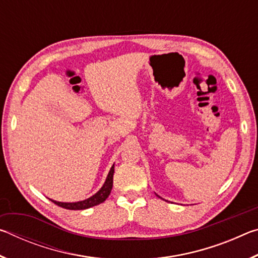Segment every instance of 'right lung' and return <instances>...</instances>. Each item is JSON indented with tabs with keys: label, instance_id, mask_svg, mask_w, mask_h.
<instances>
[{
	"label": "right lung",
	"instance_id": "add662e5",
	"mask_svg": "<svg viewBox=\"0 0 258 258\" xmlns=\"http://www.w3.org/2000/svg\"><path fill=\"white\" fill-rule=\"evenodd\" d=\"M113 172H115V169H113V165H112V167L110 168V172L108 174L107 180L104 182L103 186L97 192V194L92 196V197H90L89 199H85L83 200V202H78V203H59V202H54V200H51V202L62 208L71 209V211H80V209H86V208L97 206V205L103 203L104 200L109 197V195H110L111 189H112Z\"/></svg>",
	"mask_w": 258,
	"mask_h": 258
}]
</instances>
